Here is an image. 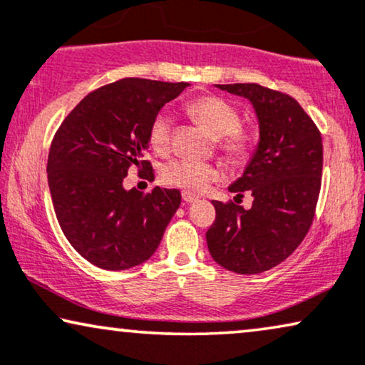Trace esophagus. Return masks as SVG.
Here are the masks:
<instances>
[{
  "label": "esophagus",
  "instance_id": "34e87169",
  "mask_svg": "<svg viewBox=\"0 0 365 365\" xmlns=\"http://www.w3.org/2000/svg\"><path fill=\"white\" fill-rule=\"evenodd\" d=\"M182 198L185 203H193L198 200V197L193 195V193H190V192H182Z\"/></svg>",
  "mask_w": 365,
  "mask_h": 365
}]
</instances>
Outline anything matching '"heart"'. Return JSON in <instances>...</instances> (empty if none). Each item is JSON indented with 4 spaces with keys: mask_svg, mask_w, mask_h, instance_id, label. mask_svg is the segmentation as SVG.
I'll return each instance as SVG.
<instances>
[{
    "mask_svg": "<svg viewBox=\"0 0 365 365\" xmlns=\"http://www.w3.org/2000/svg\"><path fill=\"white\" fill-rule=\"evenodd\" d=\"M188 111L198 123L217 138V148L230 158L242 163L249 158L252 135L240 125V115L228 101L218 96H202L188 103ZM173 121L167 111H158L148 126V143L155 152L165 153L172 147ZM222 168L215 163L173 160L163 168V180L168 185L183 188L185 192H205L212 182L222 178Z\"/></svg>",
    "mask_w": 365,
    "mask_h": 365,
    "instance_id": "b5f03b06",
    "label": "heart"
}]
</instances>
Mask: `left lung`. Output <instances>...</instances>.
<instances>
[{
  "instance_id": "1",
  "label": "left lung",
  "mask_w": 365,
  "mask_h": 365,
  "mask_svg": "<svg viewBox=\"0 0 365 365\" xmlns=\"http://www.w3.org/2000/svg\"><path fill=\"white\" fill-rule=\"evenodd\" d=\"M254 105L260 140L244 175L228 187L252 193V208L213 200L207 232L212 259L235 274L254 275L284 262L312 225L322 182V137L292 96L257 83L217 85Z\"/></svg>"
}]
</instances>
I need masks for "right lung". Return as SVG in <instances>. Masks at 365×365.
Wrapping results in <instances>:
<instances>
[{
    "instance_id": "add662e5",
    "label": "right lung",
    "mask_w": 365,
    "mask_h": 365,
    "mask_svg": "<svg viewBox=\"0 0 365 365\" xmlns=\"http://www.w3.org/2000/svg\"><path fill=\"white\" fill-rule=\"evenodd\" d=\"M188 83L123 78L91 91L63 120L48 155V185L73 249L105 270H125L155 254L182 195L177 188L125 190L123 178L145 160L148 126Z\"/></svg>"
}]
</instances>
